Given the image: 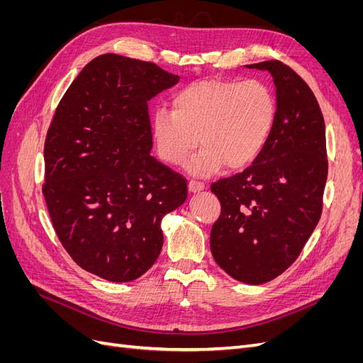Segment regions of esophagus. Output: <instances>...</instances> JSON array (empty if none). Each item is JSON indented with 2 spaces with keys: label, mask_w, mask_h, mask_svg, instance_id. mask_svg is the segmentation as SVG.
Returning a JSON list of instances; mask_svg holds the SVG:
<instances>
[{
  "label": "esophagus",
  "mask_w": 363,
  "mask_h": 363,
  "mask_svg": "<svg viewBox=\"0 0 363 363\" xmlns=\"http://www.w3.org/2000/svg\"><path fill=\"white\" fill-rule=\"evenodd\" d=\"M206 188V184L199 180H189V191L191 192H200Z\"/></svg>",
  "instance_id": "esophagus-1"
}]
</instances>
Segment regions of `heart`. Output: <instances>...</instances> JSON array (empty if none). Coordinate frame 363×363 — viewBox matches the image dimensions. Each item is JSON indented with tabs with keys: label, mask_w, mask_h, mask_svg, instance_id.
I'll return each instance as SVG.
<instances>
[{
	"label": "heart",
	"mask_w": 363,
	"mask_h": 363,
	"mask_svg": "<svg viewBox=\"0 0 363 363\" xmlns=\"http://www.w3.org/2000/svg\"><path fill=\"white\" fill-rule=\"evenodd\" d=\"M174 112L152 115V136L162 160L180 164L200 142L188 169L207 177L221 169L251 167L265 151L277 121V100L260 80H203L172 98ZM199 139L196 140V138Z\"/></svg>",
	"instance_id": "heart-1"
}]
</instances>
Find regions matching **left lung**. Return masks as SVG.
I'll return each mask as SVG.
<instances>
[{
	"mask_svg": "<svg viewBox=\"0 0 363 363\" xmlns=\"http://www.w3.org/2000/svg\"><path fill=\"white\" fill-rule=\"evenodd\" d=\"M277 95V121L262 156L245 171L212 183L221 215L211 250L228 276L262 284L300 256L323 213L328 160L325 125L313 92L288 65L267 60Z\"/></svg>",
	"mask_w": 363,
	"mask_h": 363,
	"instance_id": "1",
	"label": "left lung"
}]
</instances>
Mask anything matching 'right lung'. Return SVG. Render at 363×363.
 <instances>
[{
    "mask_svg": "<svg viewBox=\"0 0 363 363\" xmlns=\"http://www.w3.org/2000/svg\"><path fill=\"white\" fill-rule=\"evenodd\" d=\"M179 79L103 54L77 75L47 131L42 194L52 227L77 265L108 281L152 267L163 216L188 196L183 175L150 155L148 101Z\"/></svg>",
    "mask_w": 363,
    "mask_h": 363,
    "instance_id": "add662e5",
    "label": "right lung"
}]
</instances>
